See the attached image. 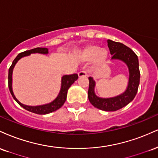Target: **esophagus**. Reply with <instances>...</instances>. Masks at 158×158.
<instances>
[{
  "label": "esophagus",
  "mask_w": 158,
  "mask_h": 158,
  "mask_svg": "<svg viewBox=\"0 0 158 158\" xmlns=\"http://www.w3.org/2000/svg\"><path fill=\"white\" fill-rule=\"evenodd\" d=\"M86 72L85 71H81L78 72V77H86Z\"/></svg>",
  "instance_id": "obj_1"
}]
</instances>
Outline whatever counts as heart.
I'll return each mask as SVG.
<instances>
[{
    "label": "heart",
    "instance_id": "b5f03b06",
    "mask_svg": "<svg viewBox=\"0 0 158 158\" xmlns=\"http://www.w3.org/2000/svg\"><path fill=\"white\" fill-rule=\"evenodd\" d=\"M83 60H92V66L96 69L100 67L106 61L108 58V52L105 49L96 45H90L85 47L81 53Z\"/></svg>",
    "mask_w": 158,
    "mask_h": 158
}]
</instances>
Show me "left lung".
<instances>
[{
	"mask_svg": "<svg viewBox=\"0 0 158 158\" xmlns=\"http://www.w3.org/2000/svg\"><path fill=\"white\" fill-rule=\"evenodd\" d=\"M108 47L112 55V60H120L127 65L129 71V81L123 93L111 98H101L95 93L96 82L93 77H89V101L95 108L107 112H114L129 104L133 101L140 83V70L138 56L130 48L121 43L108 40Z\"/></svg>",
	"mask_w": 158,
	"mask_h": 158,
	"instance_id": "obj_1",
	"label": "left lung"
}]
</instances>
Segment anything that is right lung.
<instances>
[{
    "label": "right lung",
    "instance_id": "add662e5",
    "mask_svg": "<svg viewBox=\"0 0 158 158\" xmlns=\"http://www.w3.org/2000/svg\"><path fill=\"white\" fill-rule=\"evenodd\" d=\"M42 54V55H48L49 54V49L47 48H35V49L28 50V51H25L23 52L18 54V56L15 57L14 60H13L12 66H10L9 69V75H8V83H9V89L10 91V93L12 94V98L17 103L19 104L20 106L23 107L26 110L29 111L32 113H35L38 114H46L49 113L53 112L57 110L64 104L65 101L66 99V95H67L68 89L69 87L72 86L75 83V81L78 78V76L77 74H72V75H66L62 76L61 77V84H60V89L59 92L58 94L55 99H54L50 103H46V104L43 105H38V106H28L23 104L22 103L17 99L15 96L14 92L12 90V73L13 69H14L15 66L18 61L20 60L22 57H27L30 55L31 54Z\"/></svg>",
    "mask_w": 158,
    "mask_h": 158
}]
</instances>
